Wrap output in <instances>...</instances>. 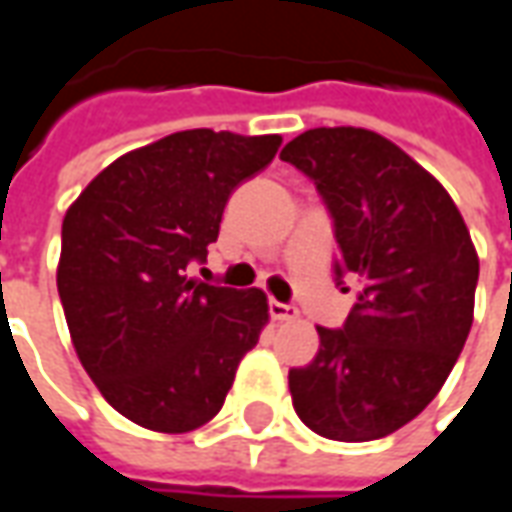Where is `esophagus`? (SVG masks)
I'll return each mask as SVG.
<instances>
[{
	"mask_svg": "<svg viewBox=\"0 0 512 512\" xmlns=\"http://www.w3.org/2000/svg\"><path fill=\"white\" fill-rule=\"evenodd\" d=\"M268 313L274 321H296L299 318V310L293 305H285V302H277V299H271L268 302Z\"/></svg>",
	"mask_w": 512,
	"mask_h": 512,
	"instance_id": "34e87169",
	"label": "esophagus"
}]
</instances>
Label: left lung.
Wrapping results in <instances>:
<instances>
[{
  "label": "left lung",
  "instance_id": "1",
  "mask_svg": "<svg viewBox=\"0 0 512 512\" xmlns=\"http://www.w3.org/2000/svg\"><path fill=\"white\" fill-rule=\"evenodd\" d=\"M280 157L330 210L338 285H363L341 330L318 327L313 363L288 371L293 410L330 441H377L430 405L463 352L477 249L441 182L377 132L316 127Z\"/></svg>",
  "mask_w": 512,
  "mask_h": 512
}]
</instances>
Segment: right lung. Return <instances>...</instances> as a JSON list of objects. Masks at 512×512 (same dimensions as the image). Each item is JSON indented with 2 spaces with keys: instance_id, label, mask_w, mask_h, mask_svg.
Segmentation results:
<instances>
[{
  "instance_id": "add662e5",
  "label": "right lung",
  "mask_w": 512,
  "mask_h": 512,
  "mask_svg": "<svg viewBox=\"0 0 512 512\" xmlns=\"http://www.w3.org/2000/svg\"><path fill=\"white\" fill-rule=\"evenodd\" d=\"M280 135L185 130L132 149L63 219L57 293L82 368L107 405L155 432L216 416L268 321L266 293L191 280L230 194Z\"/></svg>"
}]
</instances>
